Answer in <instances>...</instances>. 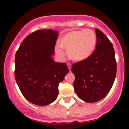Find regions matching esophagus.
<instances>
[{
  "label": "esophagus",
  "instance_id": "34e87169",
  "mask_svg": "<svg viewBox=\"0 0 129 129\" xmlns=\"http://www.w3.org/2000/svg\"><path fill=\"white\" fill-rule=\"evenodd\" d=\"M67 66H68V68H69V70L70 71V70H71V67H72V65H71V63H67Z\"/></svg>",
  "mask_w": 129,
  "mask_h": 129
}]
</instances>
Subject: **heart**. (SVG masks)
I'll use <instances>...</instances> for the list:
<instances>
[{
  "instance_id": "1",
  "label": "heart",
  "mask_w": 129,
  "mask_h": 129,
  "mask_svg": "<svg viewBox=\"0 0 129 129\" xmlns=\"http://www.w3.org/2000/svg\"><path fill=\"white\" fill-rule=\"evenodd\" d=\"M96 44V35L91 29L72 31L66 33L58 41L56 51L59 56L64 55L60 48L67 50L69 57L75 61H82L91 55Z\"/></svg>"
}]
</instances>
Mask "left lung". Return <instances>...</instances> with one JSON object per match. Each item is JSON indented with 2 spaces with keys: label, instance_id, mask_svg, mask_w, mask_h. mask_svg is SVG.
I'll return each mask as SVG.
<instances>
[{
  "label": "left lung",
  "instance_id": "8db88e82",
  "mask_svg": "<svg viewBox=\"0 0 129 129\" xmlns=\"http://www.w3.org/2000/svg\"><path fill=\"white\" fill-rule=\"evenodd\" d=\"M96 49L86 59L75 63V91L81 100L95 103L106 96L115 81L116 62L113 45L100 29L95 28Z\"/></svg>",
  "mask_w": 129,
  "mask_h": 129
}]
</instances>
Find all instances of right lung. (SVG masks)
<instances>
[{
	"mask_svg": "<svg viewBox=\"0 0 129 129\" xmlns=\"http://www.w3.org/2000/svg\"><path fill=\"white\" fill-rule=\"evenodd\" d=\"M58 33L50 29L32 33L16 53L17 85L23 96L38 106H47L56 100L59 84L69 73L66 63L56 62L53 59Z\"/></svg>",
	"mask_w": 129,
	"mask_h": 129,
	"instance_id": "right-lung-1",
	"label": "right lung"
}]
</instances>
